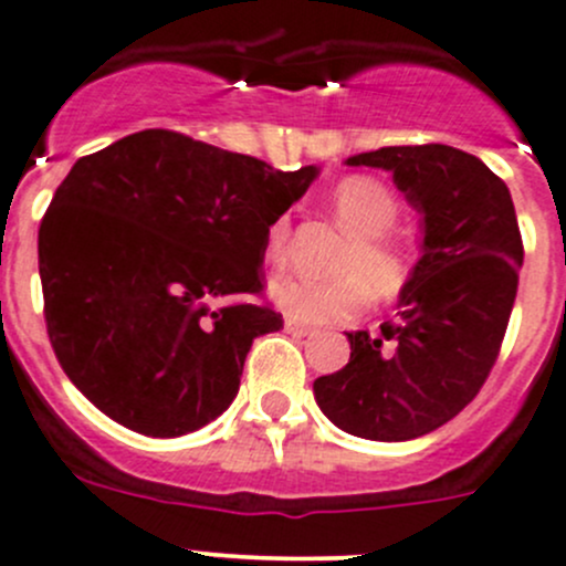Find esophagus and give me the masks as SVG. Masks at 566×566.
<instances>
[{
  "mask_svg": "<svg viewBox=\"0 0 566 566\" xmlns=\"http://www.w3.org/2000/svg\"><path fill=\"white\" fill-rule=\"evenodd\" d=\"M283 326H285V332H289V335H294V337H307V335H313V326L300 324V322H296V318H285Z\"/></svg>",
  "mask_w": 566,
  "mask_h": 566,
  "instance_id": "1",
  "label": "esophagus"
}]
</instances>
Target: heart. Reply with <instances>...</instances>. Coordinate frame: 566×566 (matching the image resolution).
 <instances>
[{
  "label": "heart",
  "instance_id": "obj_1",
  "mask_svg": "<svg viewBox=\"0 0 566 566\" xmlns=\"http://www.w3.org/2000/svg\"><path fill=\"white\" fill-rule=\"evenodd\" d=\"M335 223L346 231L324 281L285 275L272 281L270 294L285 316L307 324L346 322L365 307L368 294L389 302L406 291L417 272L419 240L411 229H398L400 201L381 179L352 174L326 196ZM289 218L272 220L264 234V259L281 266L289 255Z\"/></svg>",
  "mask_w": 566,
  "mask_h": 566
}]
</instances>
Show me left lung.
Masks as SVG:
<instances>
[{
    "instance_id": "left-lung-1",
    "label": "left lung",
    "mask_w": 566,
    "mask_h": 566,
    "mask_svg": "<svg viewBox=\"0 0 566 566\" xmlns=\"http://www.w3.org/2000/svg\"><path fill=\"white\" fill-rule=\"evenodd\" d=\"M348 166L392 171L422 212V259L398 322L348 332L346 368L313 381L316 403L346 433L409 441L460 413L496 365L523 264L512 196L480 157L444 144L381 147Z\"/></svg>"
}]
</instances>
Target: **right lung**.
<instances>
[{"label":"right lung","instance_id":"right-lung-1","mask_svg":"<svg viewBox=\"0 0 566 566\" xmlns=\"http://www.w3.org/2000/svg\"><path fill=\"white\" fill-rule=\"evenodd\" d=\"M316 174L160 127L78 157L38 234L45 329L70 381L155 439L220 417L255 337L283 326L250 300L264 294L266 226Z\"/></svg>","mask_w":566,"mask_h":566}]
</instances>
